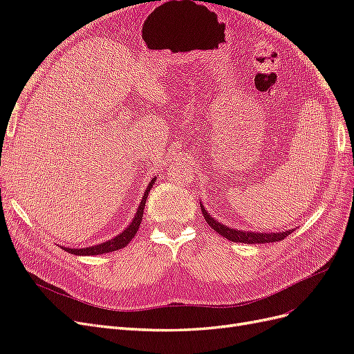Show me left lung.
Wrapping results in <instances>:
<instances>
[{
	"mask_svg": "<svg viewBox=\"0 0 354 354\" xmlns=\"http://www.w3.org/2000/svg\"><path fill=\"white\" fill-rule=\"evenodd\" d=\"M201 209L203 217H205L208 226L211 229L216 230L218 234H221L223 238H226L232 242H241V243H270V242H279L285 239L289 233H292V230H286V232H279V233H252V232H241V230H234L230 229L224 224H220L218 221L214 220L209 214L207 212L205 207H202L201 203Z\"/></svg>",
	"mask_w": 354,
	"mask_h": 354,
	"instance_id": "8db88e82",
	"label": "left lung"
}]
</instances>
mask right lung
I'll list each match as a JSON object with an SVG mask.
<instances>
[{"label":"right lung","mask_w":354,"mask_h":354,"mask_svg":"<svg viewBox=\"0 0 354 354\" xmlns=\"http://www.w3.org/2000/svg\"><path fill=\"white\" fill-rule=\"evenodd\" d=\"M156 178H152L151 183H149L147 186V190L145 192V196L140 202V207H138L137 209V214L134 216L133 221L130 226H128L121 234H118L116 238L108 241V242H103L100 245H94V246H88V248H80V250H75V248H63L66 250L68 252L71 254H75V255H99V254H106V252H112V251H118V250H122L125 245H128V242H130L138 230V226H140L142 223V217H143V211H145V203H146V199H147V195L149 192H151L153 183H155Z\"/></svg>","instance_id":"1"}]
</instances>
